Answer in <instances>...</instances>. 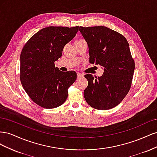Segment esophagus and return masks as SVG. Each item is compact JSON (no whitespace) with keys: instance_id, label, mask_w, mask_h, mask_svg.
Here are the masks:
<instances>
[{"instance_id":"1","label":"esophagus","mask_w":157,"mask_h":157,"mask_svg":"<svg viewBox=\"0 0 157 157\" xmlns=\"http://www.w3.org/2000/svg\"><path fill=\"white\" fill-rule=\"evenodd\" d=\"M83 77V74L80 73H77V77L79 78V77Z\"/></svg>"}]
</instances>
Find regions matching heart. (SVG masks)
<instances>
[{"instance_id": "b5f03b06", "label": "heart", "mask_w": 157, "mask_h": 157, "mask_svg": "<svg viewBox=\"0 0 157 157\" xmlns=\"http://www.w3.org/2000/svg\"><path fill=\"white\" fill-rule=\"evenodd\" d=\"M80 40H77L76 42H78V41H80Z\"/></svg>"}]
</instances>
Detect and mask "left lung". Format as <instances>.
<instances>
[{"label":"left lung","mask_w":157,"mask_h":157,"mask_svg":"<svg viewBox=\"0 0 157 157\" xmlns=\"http://www.w3.org/2000/svg\"><path fill=\"white\" fill-rule=\"evenodd\" d=\"M86 40L90 63L104 69L101 77L85 75L88 82L84 96L90 106L107 110L118 105L131 88L135 63L126 38L104 26L79 27Z\"/></svg>","instance_id":"8db88e82"}]
</instances>
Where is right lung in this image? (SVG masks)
<instances>
[{"instance_id": "1", "label": "right lung", "mask_w": 157, "mask_h": 157, "mask_svg": "<svg viewBox=\"0 0 157 157\" xmlns=\"http://www.w3.org/2000/svg\"><path fill=\"white\" fill-rule=\"evenodd\" d=\"M78 31V26L47 27L33 35L23 46L20 80L28 96L38 105L53 109L67 99L68 88L77 79V73L62 72L55 67L54 62Z\"/></svg>"}]
</instances>
